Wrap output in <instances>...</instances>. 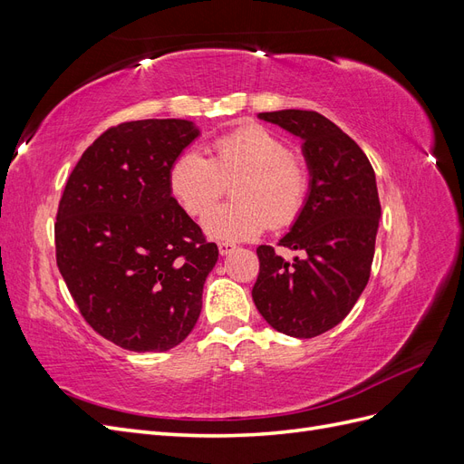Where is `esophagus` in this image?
<instances>
[{
	"label": "esophagus",
	"mask_w": 464,
	"mask_h": 464,
	"mask_svg": "<svg viewBox=\"0 0 464 464\" xmlns=\"http://www.w3.org/2000/svg\"><path fill=\"white\" fill-rule=\"evenodd\" d=\"M234 249H236V247H234L232 244H224V242L218 244V254H220L222 257H224V256H230Z\"/></svg>",
	"instance_id": "34e87169"
}]
</instances>
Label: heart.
I'll use <instances>...</instances> for the list:
<instances>
[{
  "label": "heart",
  "mask_w": 464,
  "mask_h": 464,
  "mask_svg": "<svg viewBox=\"0 0 464 464\" xmlns=\"http://www.w3.org/2000/svg\"><path fill=\"white\" fill-rule=\"evenodd\" d=\"M236 178V201L215 207L201 220L213 240L236 244L259 236L269 224L288 227L304 207L305 168L292 157L285 139L261 125L220 135L210 145V159L201 149H186L170 166L168 184L176 201L195 217L215 205Z\"/></svg>",
  "instance_id": "heart-1"
}]
</instances>
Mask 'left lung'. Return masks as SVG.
<instances>
[{"label":"left lung","instance_id":"obj_1","mask_svg":"<svg viewBox=\"0 0 464 464\" xmlns=\"http://www.w3.org/2000/svg\"><path fill=\"white\" fill-rule=\"evenodd\" d=\"M302 139L310 172L304 207L278 246L300 249L286 261L259 246V276L251 296L278 333L312 339L350 314L366 288L382 218L375 172L339 125L307 110L257 116Z\"/></svg>","mask_w":464,"mask_h":464}]
</instances>
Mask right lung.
I'll list each match as a JSON object with an SVG mask.
<instances>
[{"instance_id":"obj_1","label":"right lung","mask_w":464,"mask_h":464,"mask_svg":"<svg viewBox=\"0 0 464 464\" xmlns=\"http://www.w3.org/2000/svg\"><path fill=\"white\" fill-rule=\"evenodd\" d=\"M201 135L189 120L110 128L69 176L55 259L81 315L114 344L164 353L193 331L217 244L172 198L168 172Z\"/></svg>"}]
</instances>
